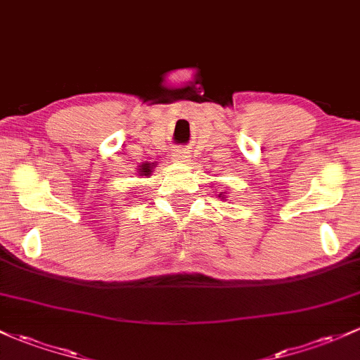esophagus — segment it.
Returning <instances> with one entry per match:
<instances>
[{
    "label": "esophagus",
    "mask_w": 360,
    "mask_h": 360,
    "mask_svg": "<svg viewBox=\"0 0 360 360\" xmlns=\"http://www.w3.org/2000/svg\"><path fill=\"white\" fill-rule=\"evenodd\" d=\"M188 158H191V154H188L187 150H184V149L176 150V153L173 154V160H175V161H180V163H187Z\"/></svg>",
    "instance_id": "obj_1"
}]
</instances>
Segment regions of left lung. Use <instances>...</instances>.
I'll list each match as a JSON object with an SVG mask.
<instances>
[{
	"label": "left lung",
	"instance_id": "8db88e82",
	"mask_svg": "<svg viewBox=\"0 0 360 360\" xmlns=\"http://www.w3.org/2000/svg\"><path fill=\"white\" fill-rule=\"evenodd\" d=\"M219 195H221V194H219Z\"/></svg>",
	"mask_w": 360,
	"mask_h": 360
}]
</instances>
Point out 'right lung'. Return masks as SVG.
Wrapping results in <instances>:
<instances>
[{
    "label": "right lung",
    "instance_id": "1",
    "mask_svg": "<svg viewBox=\"0 0 360 360\" xmlns=\"http://www.w3.org/2000/svg\"><path fill=\"white\" fill-rule=\"evenodd\" d=\"M150 168H153V166H150V163H144V165H142L141 175H150Z\"/></svg>",
    "mask_w": 360,
    "mask_h": 360
}]
</instances>
